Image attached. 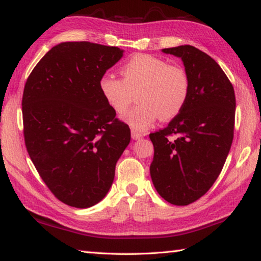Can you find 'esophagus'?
<instances>
[{
	"instance_id": "esophagus-1",
	"label": "esophagus",
	"mask_w": 261,
	"mask_h": 261,
	"mask_svg": "<svg viewBox=\"0 0 261 261\" xmlns=\"http://www.w3.org/2000/svg\"><path fill=\"white\" fill-rule=\"evenodd\" d=\"M131 137H132V139H135V140H137V139H140L141 137H143V134H141V132H139V131H137V130H131Z\"/></svg>"
}]
</instances>
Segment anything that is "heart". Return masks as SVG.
<instances>
[{
	"mask_svg": "<svg viewBox=\"0 0 261 261\" xmlns=\"http://www.w3.org/2000/svg\"><path fill=\"white\" fill-rule=\"evenodd\" d=\"M122 79L103 76L99 90L113 112L123 116L129 109L135 92L139 102L126 115L132 129L144 131L159 117L168 121L177 116L188 102L190 78L177 65L149 54L131 56L120 69Z\"/></svg>",
	"mask_w": 261,
	"mask_h": 261,
	"instance_id": "heart-1",
	"label": "heart"
}]
</instances>
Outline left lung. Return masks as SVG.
<instances>
[{
    "label": "left lung",
    "instance_id": "left-lung-1",
    "mask_svg": "<svg viewBox=\"0 0 261 261\" xmlns=\"http://www.w3.org/2000/svg\"><path fill=\"white\" fill-rule=\"evenodd\" d=\"M162 51L182 59L190 95L167 127L149 134L154 146L149 171L163 199L185 206L204 196L222 170L233 139L235 92L220 65L198 48L185 45Z\"/></svg>",
    "mask_w": 261,
    "mask_h": 261
}]
</instances>
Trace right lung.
<instances>
[{
    "label": "right lung",
    "mask_w": 261,
    "mask_h": 261,
    "mask_svg": "<svg viewBox=\"0 0 261 261\" xmlns=\"http://www.w3.org/2000/svg\"><path fill=\"white\" fill-rule=\"evenodd\" d=\"M122 56L117 47L62 42L25 83V146L43 182L65 205L87 208L102 200L130 143L129 125L99 90L100 79Z\"/></svg>",
    "instance_id": "obj_1"
}]
</instances>
